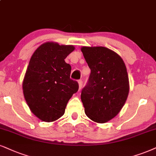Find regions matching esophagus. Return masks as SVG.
<instances>
[{
	"instance_id": "esophagus-1",
	"label": "esophagus",
	"mask_w": 156,
	"mask_h": 156,
	"mask_svg": "<svg viewBox=\"0 0 156 156\" xmlns=\"http://www.w3.org/2000/svg\"><path fill=\"white\" fill-rule=\"evenodd\" d=\"M78 85H79V89L80 90V88H81L83 86V80H78Z\"/></svg>"
}]
</instances>
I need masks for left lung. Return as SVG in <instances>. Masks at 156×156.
Returning a JSON list of instances; mask_svg holds the SVG:
<instances>
[{
    "label": "left lung",
    "instance_id": "obj_1",
    "mask_svg": "<svg viewBox=\"0 0 156 156\" xmlns=\"http://www.w3.org/2000/svg\"><path fill=\"white\" fill-rule=\"evenodd\" d=\"M85 60L90 69L81 101L88 118L104 123L117 115L129 94V78L121 57L104 47H83Z\"/></svg>",
    "mask_w": 156,
    "mask_h": 156
}]
</instances>
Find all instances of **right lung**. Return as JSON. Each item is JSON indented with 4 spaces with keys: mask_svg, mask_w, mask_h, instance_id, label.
I'll list each match as a JSON object with an SVG mask.
<instances>
[{
    "mask_svg": "<svg viewBox=\"0 0 156 156\" xmlns=\"http://www.w3.org/2000/svg\"><path fill=\"white\" fill-rule=\"evenodd\" d=\"M72 45L47 42L32 55L23 82L24 98L32 113L44 122L55 121L65 113L67 104L78 90L70 78L71 66L65 59Z\"/></svg>",
    "mask_w": 156,
    "mask_h": 156,
    "instance_id": "obj_1",
    "label": "right lung"
}]
</instances>
